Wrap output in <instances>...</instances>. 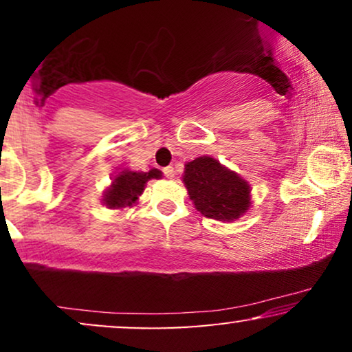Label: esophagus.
I'll use <instances>...</instances> for the list:
<instances>
[{"mask_svg":"<svg viewBox=\"0 0 352 352\" xmlns=\"http://www.w3.org/2000/svg\"><path fill=\"white\" fill-rule=\"evenodd\" d=\"M164 175L167 177V179H173V175H175V170H173V167H165L164 168Z\"/></svg>","mask_w":352,"mask_h":352,"instance_id":"esophagus-1","label":"esophagus"}]
</instances>
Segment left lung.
<instances>
[{"label": "left lung", "instance_id": "8db88e82", "mask_svg": "<svg viewBox=\"0 0 352 352\" xmlns=\"http://www.w3.org/2000/svg\"><path fill=\"white\" fill-rule=\"evenodd\" d=\"M182 182L193 207L212 220H238L252 207L248 182L210 155L185 164Z\"/></svg>", "mask_w": 352, "mask_h": 352}]
</instances>
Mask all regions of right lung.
Listing matches in <instances>:
<instances>
[{"instance_id":"add662e5","label":"right lung","mask_w":352,"mask_h":352,"mask_svg":"<svg viewBox=\"0 0 352 352\" xmlns=\"http://www.w3.org/2000/svg\"><path fill=\"white\" fill-rule=\"evenodd\" d=\"M152 179H162V172L159 168H151L147 172L122 168L112 177L111 185L102 192V204L111 210L132 207L142 195L147 182Z\"/></svg>"}]
</instances>
